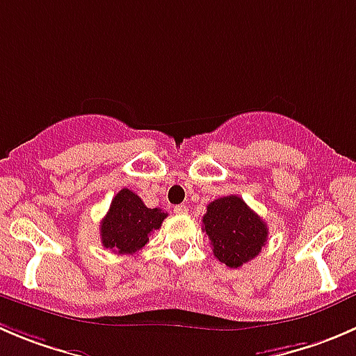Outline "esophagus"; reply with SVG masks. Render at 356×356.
<instances>
[{"mask_svg":"<svg viewBox=\"0 0 356 356\" xmlns=\"http://www.w3.org/2000/svg\"><path fill=\"white\" fill-rule=\"evenodd\" d=\"M188 212H189V209L186 205H175L174 207V213H177V216H186Z\"/></svg>","mask_w":356,"mask_h":356,"instance_id":"1","label":"esophagus"}]
</instances>
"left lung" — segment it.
Returning a JSON list of instances; mask_svg holds the SVG:
<instances>
[{"mask_svg":"<svg viewBox=\"0 0 356 356\" xmlns=\"http://www.w3.org/2000/svg\"><path fill=\"white\" fill-rule=\"evenodd\" d=\"M212 252L227 268H240L259 255L268 241L264 220L236 195L213 200L203 216Z\"/></svg>","mask_w":356,"mask_h":356,"instance_id":"obj_1","label":"left lung"}]
</instances>
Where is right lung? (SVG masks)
<instances>
[{
  "mask_svg": "<svg viewBox=\"0 0 356 356\" xmlns=\"http://www.w3.org/2000/svg\"><path fill=\"white\" fill-rule=\"evenodd\" d=\"M168 213L147 209L130 189H122L101 222V241L115 254H136L149 241V234L160 229Z\"/></svg>",
  "mask_w": 356,
  "mask_h": 356,
  "instance_id": "add662e5",
  "label": "right lung"
}]
</instances>
